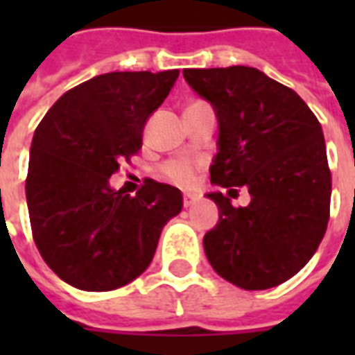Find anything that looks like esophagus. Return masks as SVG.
<instances>
[{"instance_id": "34e87169", "label": "esophagus", "mask_w": 355, "mask_h": 355, "mask_svg": "<svg viewBox=\"0 0 355 355\" xmlns=\"http://www.w3.org/2000/svg\"><path fill=\"white\" fill-rule=\"evenodd\" d=\"M193 201H196V196H193V193H184V196H182V205H184V207L193 205Z\"/></svg>"}]
</instances>
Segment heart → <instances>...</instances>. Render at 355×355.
Returning a JSON list of instances; mask_svg holds the SVG:
<instances>
[{
    "label": "heart",
    "mask_w": 355,
    "mask_h": 355,
    "mask_svg": "<svg viewBox=\"0 0 355 355\" xmlns=\"http://www.w3.org/2000/svg\"><path fill=\"white\" fill-rule=\"evenodd\" d=\"M163 177L177 182V184L188 186L193 182V163L188 159H169L162 167Z\"/></svg>",
    "instance_id": "b5f03b06"
}]
</instances>
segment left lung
Segmentation results:
<instances>
[{
	"label": "left lung",
	"mask_w": 355,
	"mask_h": 355,
	"mask_svg": "<svg viewBox=\"0 0 355 355\" xmlns=\"http://www.w3.org/2000/svg\"><path fill=\"white\" fill-rule=\"evenodd\" d=\"M182 73L218 117L211 182L251 193L247 207L207 193L218 207V223L203 238L209 262L241 289L282 285L306 266L327 230L331 171L320 121L293 89L257 68Z\"/></svg>",
	"instance_id": "left-lung-1"
}]
</instances>
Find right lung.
<instances>
[{"label": "right lung", "instance_id": "right-lung-1", "mask_svg": "<svg viewBox=\"0 0 355 355\" xmlns=\"http://www.w3.org/2000/svg\"><path fill=\"white\" fill-rule=\"evenodd\" d=\"M178 70L110 72L66 91L32 139L26 201L47 266L81 291H112L154 259L163 226L180 213L178 188L144 178L131 196L110 188L119 162L142 146V129Z\"/></svg>", "mask_w": 355, "mask_h": 355}]
</instances>
